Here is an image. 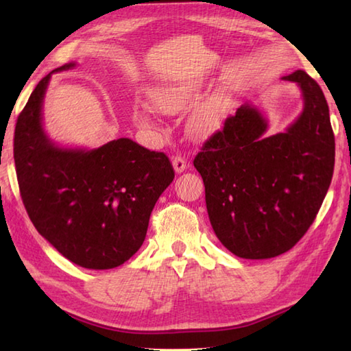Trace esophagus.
I'll return each instance as SVG.
<instances>
[{"label": "esophagus", "mask_w": 351, "mask_h": 351, "mask_svg": "<svg viewBox=\"0 0 351 351\" xmlns=\"http://www.w3.org/2000/svg\"><path fill=\"white\" fill-rule=\"evenodd\" d=\"M171 164H173L176 173H181V171L187 169V160H185L181 155H175L173 158H171Z\"/></svg>", "instance_id": "obj_1"}]
</instances>
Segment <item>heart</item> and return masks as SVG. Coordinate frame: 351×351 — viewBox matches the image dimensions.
<instances>
[{
	"label": "heart",
	"instance_id": "1",
	"mask_svg": "<svg viewBox=\"0 0 351 351\" xmlns=\"http://www.w3.org/2000/svg\"><path fill=\"white\" fill-rule=\"evenodd\" d=\"M196 88L193 86H175L166 88V90L155 93V102L162 111L166 113H178V111L185 108L189 104L195 99V92ZM221 106L219 101H214L208 104L206 107L199 110L197 113L193 116L191 126L197 131L199 134H210L215 125L219 122ZM137 119L140 123L143 125H152L154 117L152 111L147 107H140L137 110Z\"/></svg>",
	"mask_w": 351,
	"mask_h": 351
}]
</instances>
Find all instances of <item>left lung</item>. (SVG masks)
Listing matches in <instances>:
<instances>
[{"label": "left lung", "instance_id": "left-lung-1", "mask_svg": "<svg viewBox=\"0 0 351 351\" xmlns=\"http://www.w3.org/2000/svg\"><path fill=\"white\" fill-rule=\"evenodd\" d=\"M282 80L299 84L304 99L285 132L265 137L267 121L244 104L193 161L215 235L245 259L293 249L314 223L333 176L335 136L322 87L304 71Z\"/></svg>", "mask_w": 351, "mask_h": 351}]
</instances>
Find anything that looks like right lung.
I'll return each instance as SVG.
<instances>
[{"instance_id": "obj_1", "label": "right lung", "mask_w": 351, "mask_h": 351, "mask_svg": "<svg viewBox=\"0 0 351 351\" xmlns=\"http://www.w3.org/2000/svg\"><path fill=\"white\" fill-rule=\"evenodd\" d=\"M51 73L29 95L14 128L22 202L37 232L73 264L92 270L119 267L143 244L149 217L175 170L166 154L130 138L92 151L49 141L42 128V102Z\"/></svg>"}]
</instances>
